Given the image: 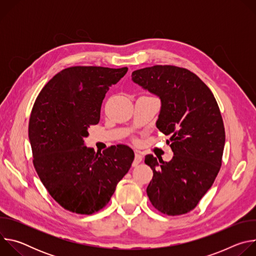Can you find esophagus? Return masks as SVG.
<instances>
[{"instance_id":"34e87169","label":"esophagus","mask_w":256,"mask_h":256,"mask_svg":"<svg viewBox=\"0 0 256 256\" xmlns=\"http://www.w3.org/2000/svg\"><path fill=\"white\" fill-rule=\"evenodd\" d=\"M142 154H140V152H136V153H134V162H132V166H134H134H138V165L142 162Z\"/></svg>"}]
</instances>
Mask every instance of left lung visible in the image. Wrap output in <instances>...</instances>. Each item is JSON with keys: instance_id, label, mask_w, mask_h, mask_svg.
Segmentation results:
<instances>
[{"instance_id": "8db88e82", "label": "left lung", "mask_w": 256, "mask_h": 256, "mask_svg": "<svg viewBox=\"0 0 256 256\" xmlns=\"http://www.w3.org/2000/svg\"><path fill=\"white\" fill-rule=\"evenodd\" d=\"M132 80L161 100L157 128L170 136L169 162L153 155L144 163L153 170L147 188L159 212L178 216L194 210L220 171L225 128L208 87L192 72L175 66H154L132 72Z\"/></svg>"}]
</instances>
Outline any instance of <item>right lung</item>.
Here are the masks:
<instances>
[{
    "label": "right lung",
    "mask_w": 256,
    "mask_h": 256,
    "mask_svg": "<svg viewBox=\"0 0 256 256\" xmlns=\"http://www.w3.org/2000/svg\"><path fill=\"white\" fill-rule=\"evenodd\" d=\"M126 72L70 66L35 100L28 126L33 165L52 198L70 212L91 214L103 208L132 166L134 154L126 144L99 154L84 144L90 126L99 122L106 92Z\"/></svg>",
    "instance_id": "right-lung-1"
}]
</instances>
